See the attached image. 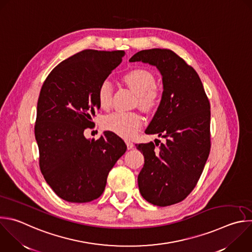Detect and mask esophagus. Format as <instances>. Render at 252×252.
Wrapping results in <instances>:
<instances>
[{
    "label": "esophagus",
    "mask_w": 252,
    "mask_h": 252,
    "mask_svg": "<svg viewBox=\"0 0 252 252\" xmlns=\"http://www.w3.org/2000/svg\"><path fill=\"white\" fill-rule=\"evenodd\" d=\"M126 144L127 146V149H132L133 146H134V144L132 142H130V141H126Z\"/></svg>",
    "instance_id": "esophagus-1"
}]
</instances>
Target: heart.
<instances>
[{
  "mask_svg": "<svg viewBox=\"0 0 252 252\" xmlns=\"http://www.w3.org/2000/svg\"><path fill=\"white\" fill-rule=\"evenodd\" d=\"M127 86L137 95L139 105L145 110H154L161 102V92L155 87L156 78L146 69H134L127 72L124 77ZM113 84L105 79L97 90V99L102 108H108L112 103ZM143 119L137 113L116 112L106 116L102 122L104 129L111 131L123 138H132L142 126Z\"/></svg>",
  "mask_w": 252,
  "mask_h": 252,
  "instance_id": "heart-1",
  "label": "heart"
}]
</instances>
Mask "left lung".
<instances>
[{
    "instance_id": "1",
    "label": "left lung",
    "mask_w": 252,
    "mask_h": 252,
    "mask_svg": "<svg viewBox=\"0 0 252 252\" xmlns=\"http://www.w3.org/2000/svg\"><path fill=\"white\" fill-rule=\"evenodd\" d=\"M138 61L162 76L161 102L145 133L165 139L135 144L144 156L138 188L147 202L166 207L183 201L203 172L211 148V107L198 73L172 50H141L129 59Z\"/></svg>"
}]
</instances>
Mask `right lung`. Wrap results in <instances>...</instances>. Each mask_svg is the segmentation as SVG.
Wrapping results in <instances>:
<instances>
[{
    "label": "right lung",
    "mask_w": 252,
    "mask_h": 252,
    "mask_svg": "<svg viewBox=\"0 0 252 252\" xmlns=\"http://www.w3.org/2000/svg\"><path fill=\"white\" fill-rule=\"evenodd\" d=\"M125 51L86 49L59 63L47 76L37 101L35 139L40 171L54 193L70 203H87L104 192L109 172L126 152L117 134L97 140L84 130L100 109L97 90Z\"/></svg>",
    "instance_id": "add662e5"
}]
</instances>
